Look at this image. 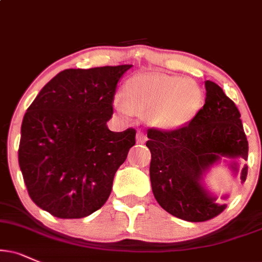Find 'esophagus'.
<instances>
[{
  "mask_svg": "<svg viewBox=\"0 0 262 262\" xmlns=\"http://www.w3.org/2000/svg\"><path fill=\"white\" fill-rule=\"evenodd\" d=\"M136 140H137V143H144V142L147 141V135L144 134L143 131H138L137 132V136H136Z\"/></svg>",
  "mask_w": 262,
  "mask_h": 262,
  "instance_id": "esophagus-1",
  "label": "esophagus"
}]
</instances>
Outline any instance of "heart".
Masks as SVG:
<instances>
[{
  "label": "heart",
  "mask_w": 262,
  "mask_h": 262,
  "mask_svg": "<svg viewBox=\"0 0 262 262\" xmlns=\"http://www.w3.org/2000/svg\"><path fill=\"white\" fill-rule=\"evenodd\" d=\"M124 102L116 108L122 114L132 111L149 112L154 125L175 130L192 121L202 106L203 96L199 87L188 79L164 74H140L131 77L124 86Z\"/></svg>",
  "instance_id": "b5f03b06"
}]
</instances>
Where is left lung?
Listing matches in <instances>:
<instances>
[{
    "label": "left lung",
    "instance_id": "8db88e82",
    "mask_svg": "<svg viewBox=\"0 0 262 262\" xmlns=\"http://www.w3.org/2000/svg\"><path fill=\"white\" fill-rule=\"evenodd\" d=\"M205 90L204 105L188 124L175 130L150 127L147 131L153 194L169 214L189 222L211 220L227 206L202 186L205 171L221 157L247 160L249 149L234 102L215 82L205 81ZM232 169L237 171L235 164ZM247 175L244 165L243 182Z\"/></svg>",
    "mask_w": 262,
    "mask_h": 262
}]
</instances>
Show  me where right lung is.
Returning <instances> with one entry per match:
<instances>
[{
    "label": "right lung",
    "mask_w": 262,
    "mask_h": 262,
    "mask_svg": "<svg viewBox=\"0 0 262 262\" xmlns=\"http://www.w3.org/2000/svg\"><path fill=\"white\" fill-rule=\"evenodd\" d=\"M131 67L63 70L28 108L18 159L38 208L82 219L108 200L116 170L136 143L135 128L113 132L106 126L116 86Z\"/></svg>",
    "instance_id": "right-lung-1"
}]
</instances>
